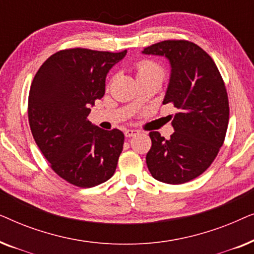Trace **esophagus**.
<instances>
[{
  "label": "esophagus",
  "instance_id": "obj_1",
  "mask_svg": "<svg viewBox=\"0 0 254 254\" xmlns=\"http://www.w3.org/2000/svg\"><path fill=\"white\" fill-rule=\"evenodd\" d=\"M138 133L137 129H133V128H129V129H126L125 130V136L126 137H131V136H135Z\"/></svg>",
  "mask_w": 254,
  "mask_h": 254
}]
</instances>
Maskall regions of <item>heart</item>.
<instances>
[{
  "mask_svg": "<svg viewBox=\"0 0 254 254\" xmlns=\"http://www.w3.org/2000/svg\"><path fill=\"white\" fill-rule=\"evenodd\" d=\"M136 70H137V77L143 75H156L158 77L163 78L164 76V71H163V68L159 65L158 64H156L154 61H149V60H144L138 62L136 65Z\"/></svg>",
  "mask_w": 254,
  "mask_h": 254,
  "instance_id": "heart-1",
  "label": "heart"
}]
</instances>
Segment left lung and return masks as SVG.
I'll return each instance as SVG.
<instances>
[{
  "label": "left lung",
  "mask_w": 254,
  "mask_h": 254,
  "mask_svg": "<svg viewBox=\"0 0 254 254\" xmlns=\"http://www.w3.org/2000/svg\"><path fill=\"white\" fill-rule=\"evenodd\" d=\"M143 54L165 57L171 74L163 104L178 110L169 140L150 131L145 162L158 182L178 185L209 168L224 142L229 123L225 85L209 55L186 40H165L145 47Z\"/></svg>",
  "instance_id": "8db88e82"
}]
</instances>
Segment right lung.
<instances>
[{"instance_id": "right-lung-1", "label": "right lung", "mask_w": 254, "mask_h": 254, "mask_svg": "<svg viewBox=\"0 0 254 254\" xmlns=\"http://www.w3.org/2000/svg\"><path fill=\"white\" fill-rule=\"evenodd\" d=\"M120 53L71 48L51 55L34 76L29 93V123L53 171L72 185L93 187L114 175L124 133L88 120L96 99L105 95L107 72Z\"/></svg>"}]
</instances>
